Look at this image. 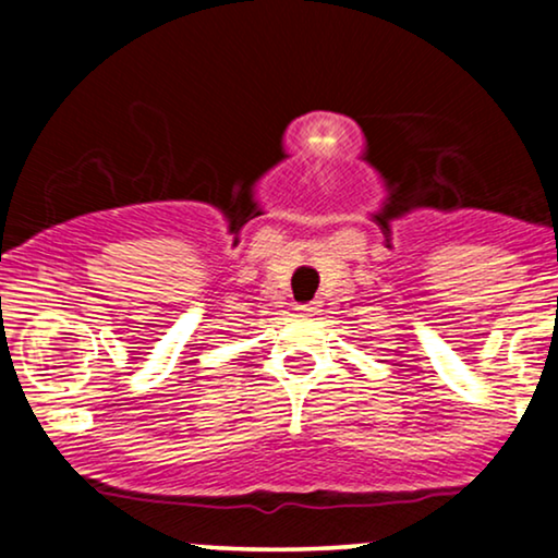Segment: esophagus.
Wrapping results in <instances>:
<instances>
[{
  "instance_id": "obj_1",
  "label": "esophagus",
  "mask_w": 558,
  "mask_h": 558,
  "mask_svg": "<svg viewBox=\"0 0 558 558\" xmlns=\"http://www.w3.org/2000/svg\"><path fill=\"white\" fill-rule=\"evenodd\" d=\"M296 310L301 312V315H317V310H319V304H317V301H310V304H299L296 306Z\"/></svg>"
}]
</instances>
